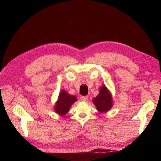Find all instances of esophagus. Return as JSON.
<instances>
[{
    "label": "esophagus",
    "mask_w": 161,
    "mask_h": 161,
    "mask_svg": "<svg viewBox=\"0 0 161 161\" xmlns=\"http://www.w3.org/2000/svg\"><path fill=\"white\" fill-rule=\"evenodd\" d=\"M88 96H82L80 97V99L82 101H86L87 100H88Z\"/></svg>",
    "instance_id": "34e87169"
}]
</instances>
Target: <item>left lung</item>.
I'll return each mask as SVG.
<instances>
[{
	"instance_id": "1",
	"label": "left lung",
	"mask_w": 161,
	"mask_h": 161,
	"mask_svg": "<svg viewBox=\"0 0 161 161\" xmlns=\"http://www.w3.org/2000/svg\"><path fill=\"white\" fill-rule=\"evenodd\" d=\"M97 109L99 112L108 111L113 105L112 97L109 90L105 85L101 86L99 89V93L92 100Z\"/></svg>"
}]
</instances>
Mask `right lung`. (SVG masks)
I'll return each mask as SVG.
<instances>
[{
	"instance_id": "1",
	"label": "right lung",
	"mask_w": 161,
	"mask_h": 161,
	"mask_svg": "<svg viewBox=\"0 0 161 161\" xmlns=\"http://www.w3.org/2000/svg\"><path fill=\"white\" fill-rule=\"evenodd\" d=\"M76 100L77 98L75 96L69 95L66 91L62 90L54 107L55 112L62 116L66 115L69 111L71 105Z\"/></svg>"
}]
</instances>
